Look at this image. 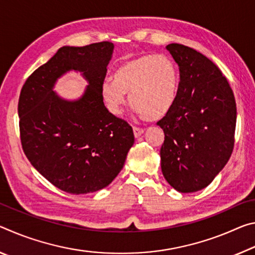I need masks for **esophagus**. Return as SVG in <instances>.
<instances>
[{
  "label": "esophagus",
  "mask_w": 255,
  "mask_h": 255,
  "mask_svg": "<svg viewBox=\"0 0 255 255\" xmlns=\"http://www.w3.org/2000/svg\"><path fill=\"white\" fill-rule=\"evenodd\" d=\"M133 133H134V136L135 137H139V136H141V135L143 134V128L133 127Z\"/></svg>",
  "instance_id": "34e87169"
}]
</instances>
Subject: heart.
Listing matches in <instances>:
<instances>
[{"instance_id":"b5f03b06","label":"heart","mask_w":255,"mask_h":255,"mask_svg":"<svg viewBox=\"0 0 255 255\" xmlns=\"http://www.w3.org/2000/svg\"><path fill=\"white\" fill-rule=\"evenodd\" d=\"M179 87L177 65L164 54H145L125 61L114 72V79L102 85V96L113 114L120 115L130 105L144 121L164 118L176 102Z\"/></svg>"}]
</instances>
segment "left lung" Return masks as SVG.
Returning a JSON list of instances; mask_svg holds the SVG:
<instances>
[{"label":"left lung","instance_id":"1","mask_svg":"<svg viewBox=\"0 0 255 255\" xmlns=\"http://www.w3.org/2000/svg\"><path fill=\"white\" fill-rule=\"evenodd\" d=\"M179 69L176 102L157 125L165 133L161 172L181 193L204 189L232 156L236 103L227 79L195 49L169 44Z\"/></svg>","mask_w":255,"mask_h":255}]
</instances>
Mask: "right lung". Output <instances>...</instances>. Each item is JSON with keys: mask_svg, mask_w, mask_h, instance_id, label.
I'll return each mask as SVG.
<instances>
[{"mask_svg": "<svg viewBox=\"0 0 255 255\" xmlns=\"http://www.w3.org/2000/svg\"><path fill=\"white\" fill-rule=\"evenodd\" d=\"M114 44L63 46L29 77L18 104L24 155L54 186L87 194L110 185L123 168L134 134L127 121L104 105L102 85ZM69 70L89 81L80 99L66 101L52 90Z\"/></svg>", "mask_w": 255, "mask_h": 255, "instance_id": "right-lung-1", "label": "right lung"}]
</instances>
